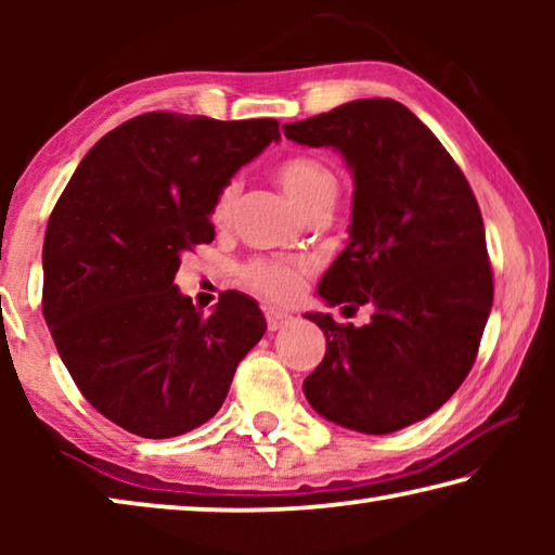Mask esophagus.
<instances>
[{
	"label": "esophagus",
	"instance_id": "obj_1",
	"mask_svg": "<svg viewBox=\"0 0 555 555\" xmlns=\"http://www.w3.org/2000/svg\"><path fill=\"white\" fill-rule=\"evenodd\" d=\"M294 318H291L288 313H279V311H267V327L271 333L274 331H281V327H286Z\"/></svg>",
	"mask_w": 555,
	"mask_h": 555
}]
</instances>
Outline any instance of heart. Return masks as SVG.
Returning <instances> with one entry per match:
<instances>
[{"label":"heart","mask_w":555,"mask_h":555,"mask_svg":"<svg viewBox=\"0 0 555 555\" xmlns=\"http://www.w3.org/2000/svg\"><path fill=\"white\" fill-rule=\"evenodd\" d=\"M276 181L306 215H325L340 195V176L318 154H294L276 166ZM240 185L230 181L215 193L210 205V220L224 228L232 220ZM242 281L271 300H291L300 291L304 264L300 261L257 257L242 267Z\"/></svg>","instance_id":"obj_1"}]
</instances>
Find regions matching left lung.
I'll use <instances>...</instances> for the list:
<instances>
[{"label":"left lung","mask_w":555,"mask_h":555,"mask_svg":"<svg viewBox=\"0 0 555 555\" xmlns=\"http://www.w3.org/2000/svg\"><path fill=\"white\" fill-rule=\"evenodd\" d=\"M284 131L337 149L354 173L350 242L318 294L374 306L362 327L306 315L327 343L306 399L337 426L393 434L443 406L480 350L494 298L480 205L434 131L397 100H354Z\"/></svg>","instance_id":"left-lung-1"}]
</instances>
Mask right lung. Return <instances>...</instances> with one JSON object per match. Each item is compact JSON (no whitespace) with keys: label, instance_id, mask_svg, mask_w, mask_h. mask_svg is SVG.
<instances>
[{"label":"right lung","instance_id":"right-lung-1","mask_svg":"<svg viewBox=\"0 0 555 555\" xmlns=\"http://www.w3.org/2000/svg\"><path fill=\"white\" fill-rule=\"evenodd\" d=\"M279 137L276 119L146 112L107 131L55 203L46 325L75 387L129 434L173 438L210 421L267 333L251 298L224 291L203 313L173 276L215 240V193Z\"/></svg>","mask_w":555,"mask_h":555}]
</instances>
